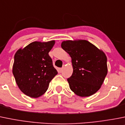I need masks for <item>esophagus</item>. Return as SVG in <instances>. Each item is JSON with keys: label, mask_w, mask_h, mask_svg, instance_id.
Returning <instances> with one entry per match:
<instances>
[{"label": "esophagus", "mask_w": 125, "mask_h": 125, "mask_svg": "<svg viewBox=\"0 0 125 125\" xmlns=\"http://www.w3.org/2000/svg\"><path fill=\"white\" fill-rule=\"evenodd\" d=\"M63 68H60V72H62V71H63Z\"/></svg>", "instance_id": "1"}]
</instances>
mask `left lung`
Here are the masks:
<instances>
[{
    "mask_svg": "<svg viewBox=\"0 0 125 125\" xmlns=\"http://www.w3.org/2000/svg\"><path fill=\"white\" fill-rule=\"evenodd\" d=\"M61 47L71 58L73 72L67 79L71 91L81 97L95 94L107 74L104 52L85 40L63 41Z\"/></svg>",
    "mask_w": 125,
    "mask_h": 125,
    "instance_id": "8db88e82",
    "label": "left lung"
}]
</instances>
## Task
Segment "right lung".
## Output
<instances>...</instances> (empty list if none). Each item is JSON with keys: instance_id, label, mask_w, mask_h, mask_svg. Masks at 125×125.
<instances>
[{"instance_id": "right-lung-1", "label": "right lung", "mask_w": 125, "mask_h": 125, "mask_svg": "<svg viewBox=\"0 0 125 125\" xmlns=\"http://www.w3.org/2000/svg\"><path fill=\"white\" fill-rule=\"evenodd\" d=\"M55 43V40L32 42L15 53L12 72L19 89L29 97L43 95L57 74L49 55Z\"/></svg>"}]
</instances>
